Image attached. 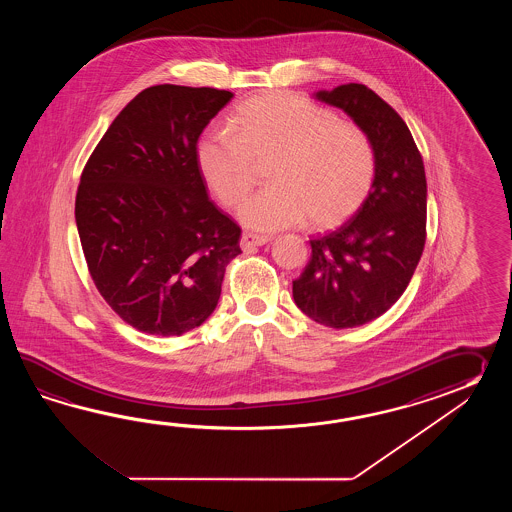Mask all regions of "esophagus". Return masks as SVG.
<instances>
[{"instance_id":"1","label":"esophagus","mask_w":512,"mask_h":512,"mask_svg":"<svg viewBox=\"0 0 512 512\" xmlns=\"http://www.w3.org/2000/svg\"><path fill=\"white\" fill-rule=\"evenodd\" d=\"M269 241H271L269 236H260V234L247 232V234L241 236L240 245L243 251H251L254 247H261V245H265V243H269Z\"/></svg>"}]
</instances>
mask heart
<instances>
[{"label":"heart","instance_id":"b5f03b06","mask_svg":"<svg viewBox=\"0 0 512 512\" xmlns=\"http://www.w3.org/2000/svg\"><path fill=\"white\" fill-rule=\"evenodd\" d=\"M197 166L225 207H238L254 185V164L271 163L269 188L249 197L240 221L249 229H287L309 218L335 227L364 203L375 179V150L357 124L291 93L249 98L232 111L229 130L199 139Z\"/></svg>","mask_w":512,"mask_h":512}]
</instances>
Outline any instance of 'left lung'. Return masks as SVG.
Here are the masks:
<instances>
[{
	"instance_id": "1",
	"label": "left lung",
	"mask_w": 512,
	"mask_h": 512,
	"mask_svg": "<svg viewBox=\"0 0 512 512\" xmlns=\"http://www.w3.org/2000/svg\"><path fill=\"white\" fill-rule=\"evenodd\" d=\"M315 97L370 137L375 179L353 218L311 240V260L293 282L294 304L322 326H364L401 298L421 260L425 166L406 122L370 87L344 84Z\"/></svg>"
}]
</instances>
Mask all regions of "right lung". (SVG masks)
<instances>
[{
    "instance_id": "right-lung-1",
    "label": "right lung",
    "mask_w": 512,
    "mask_h": 512,
    "mask_svg": "<svg viewBox=\"0 0 512 512\" xmlns=\"http://www.w3.org/2000/svg\"><path fill=\"white\" fill-rule=\"evenodd\" d=\"M234 97L161 84L120 111L80 177L75 219L87 267L130 326L179 337L214 313L240 227L210 199L197 139Z\"/></svg>"
}]
</instances>
